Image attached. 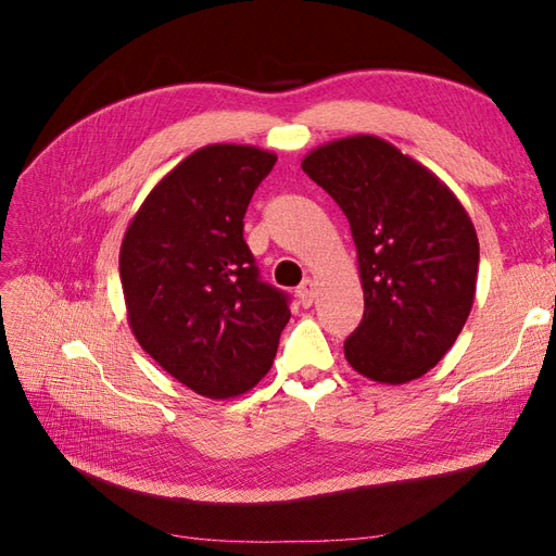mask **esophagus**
<instances>
[{"label":"esophagus","mask_w":556,"mask_h":556,"mask_svg":"<svg viewBox=\"0 0 556 556\" xmlns=\"http://www.w3.org/2000/svg\"><path fill=\"white\" fill-rule=\"evenodd\" d=\"M296 296H299V304L308 308L313 304V296H315V280L313 278H304V282L296 288Z\"/></svg>","instance_id":"1"}]
</instances>
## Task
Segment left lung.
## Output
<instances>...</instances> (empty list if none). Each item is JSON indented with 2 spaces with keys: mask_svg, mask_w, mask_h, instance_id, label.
Wrapping results in <instances>:
<instances>
[{
  "mask_svg": "<svg viewBox=\"0 0 556 556\" xmlns=\"http://www.w3.org/2000/svg\"><path fill=\"white\" fill-rule=\"evenodd\" d=\"M301 169L341 206L357 248L364 317L345 341L348 364L382 384L425 376L476 299L480 245L462 201L374 134L317 146Z\"/></svg>",
  "mask_w": 556,
  "mask_h": 556,
  "instance_id": "8db88e82",
  "label": "left lung"
}]
</instances>
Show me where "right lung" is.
Returning <instances> with one entry per match:
<instances>
[{"label":"right lung","mask_w":556,"mask_h":556,"mask_svg":"<svg viewBox=\"0 0 556 556\" xmlns=\"http://www.w3.org/2000/svg\"><path fill=\"white\" fill-rule=\"evenodd\" d=\"M276 155L211 143L166 174L127 225L121 280L134 339L208 399L252 390L274 364L288 296L260 280L243 215Z\"/></svg>","instance_id":"obj_1"}]
</instances>
